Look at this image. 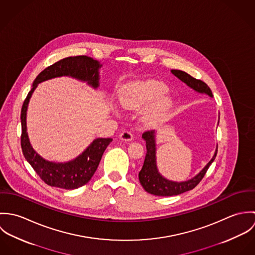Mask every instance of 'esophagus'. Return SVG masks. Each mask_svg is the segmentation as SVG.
<instances>
[{
  "label": "esophagus",
  "mask_w": 255,
  "mask_h": 255,
  "mask_svg": "<svg viewBox=\"0 0 255 255\" xmlns=\"http://www.w3.org/2000/svg\"><path fill=\"white\" fill-rule=\"evenodd\" d=\"M120 137H121V139L122 140H125V141H130V140H132V133L130 132V131H128V130H125V131H123L121 134H120Z\"/></svg>",
  "instance_id": "obj_1"
}]
</instances>
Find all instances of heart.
<instances>
[{"label": "heart", "instance_id": "obj_1", "mask_svg": "<svg viewBox=\"0 0 255 255\" xmlns=\"http://www.w3.org/2000/svg\"><path fill=\"white\" fill-rule=\"evenodd\" d=\"M167 91L165 84L155 81L146 80L134 82L128 86L121 94V104L128 109H133L148 104L156 98H159ZM171 106V100L168 97H161L151 107L149 116L160 117L164 115Z\"/></svg>", "mask_w": 255, "mask_h": 255}]
</instances>
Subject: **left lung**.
<instances>
[{"instance_id": "left-lung-1", "label": "left lung", "mask_w": 255, "mask_h": 255, "mask_svg": "<svg viewBox=\"0 0 255 255\" xmlns=\"http://www.w3.org/2000/svg\"><path fill=\"white\" fill-rule=\"evenodd\" d=\"M174 73L182 82L187 84L189 87L200 93H206L212 97V91L209 86L202 80L196 79L189 75L188 73L179 70H173ZM142 137L146 141V156L141 171L138 174L139 182L147 192L158 195V196H172L178 195L182 192L193 189L201 180L204 178L207 170L209 169L212 162L215 160L217 155V150L211 161L205 166V168L193 179L183 182H175L164 179L157 170L156 167V148H155V131L146 130L142 133Z\"/></svg>"}]
</instances>
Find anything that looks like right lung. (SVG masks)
Returning <instances> with one entry per match:
<instances>
[{"instance_id": "1", "label": "right lung", "mask_w": 255, "mask_h": 255, "mask_svg": "<svg viewBox=\"0 0 255 255\" xmlns=\"http://www.w3.org/2000/svg\"><path fill=\"white\" fill-rule=\"evenodd\" d=\"M101 66L97 61L87 56L65 58L52 66H49L37 75L32 89L28 92L23 102L20 114V144L22 153L40 179L48 185L65 189H74L87 183L97 170L104 151L113 139H95L81 155L65 164L52 163L42 159L30 145L26 131V110L31 94L38 83L62 75H70L77 79L87 81L90 85L96 88L99 85L98 69Z\"/></svg>"}]
</instances>
